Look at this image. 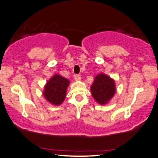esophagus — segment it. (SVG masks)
<instances>
[{"label":"esophagus","instance_id":"34e87169","mask_svg":"<svg viewBox=\"0 0 158 158\" xmlns=\"http://www.w3.org/2000/svg\"><path fill=\"white\" fill-rule=\"evenodd\" d=\"M74 79H75L76 81H80L81 80V77L79 75H77V74H76V75H74Z\"/></svg>","mask_w":158,"mask_h":158}]
</instances>
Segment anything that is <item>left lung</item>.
<instances>
[{"label": "left lung", "mask_w": 158, "mask_h": 158, "mask_svg": "<svg viewBox=\"0 0 158 158\" xmlns=\"http://www.w3.org/2000/svg\"><path fill=\"white\" fill-rule=\"evenodd\" d=\"M115 81L109 76L100 73L94 77L93 84L90 86V91L99 105H106L114 97L116 93Z\"/></svg>", "instance_id": "left-lung-1"}]
</instances>
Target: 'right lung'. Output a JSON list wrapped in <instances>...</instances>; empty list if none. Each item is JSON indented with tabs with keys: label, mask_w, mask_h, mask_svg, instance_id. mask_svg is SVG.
<instances>
[{
	"label": "right lung",
	"mask_w": 158,
	"mask_h": 158,
	"mask_svg": "<svg viewBox=\"0 0 158 158\" xmlns=\"http://www.w3.org/2000/svg\"><path fill=\"white\" fill-rule=\"evenodd\" d=\"M70 81L59 74H55L47 81L44 87L43 95L52 106H60L66 97V92Z\"/></svg>",
	"instance_id": "add662e5"
}]
</instances>
